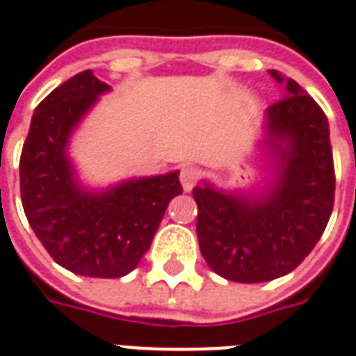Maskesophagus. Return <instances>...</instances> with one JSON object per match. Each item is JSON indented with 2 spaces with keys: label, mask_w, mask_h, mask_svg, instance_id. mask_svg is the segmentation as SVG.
Instances as JSON below:
<instances>
[{
  "label": "esophagus",
  "mask_w": 356,
  "mask_h": 356,
  "mask_svg": "<svg viewBox=\"0 0 356 356\" xmlns=\"http://www.w3.org/2000/svg\"><path fill=\"white\" fill-rule=\"evenodd\" d=\"M197 180H199V172H197L195 167H184L180 170V181H181V188L186 189V191H191V189L195 188Z\"/></svg>",
  "instance_id": "obj_1"
}]
</instances>
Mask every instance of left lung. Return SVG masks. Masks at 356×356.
<instances>
[{"mask_svg": "<svg viewBox=\"0 0 356 356\" xmlns=\"http://www.w3.org/2000/svg\"><path fill=\"white\" fill-rule=\"evenodd\" d=\"M269 75L282 98L267 108V144L279 161L266 195L193 188L197 237L212 271L235 282H266L294 271L315 248L334 209L336 175L328 119L290 77Z\"/></svg>", "mask_w": 356, "mask_h": 356, "instance_id": "1", "label": "left lung"}]
</instances>
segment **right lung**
<instances>
[{
  "label": "right lung",
  "mask_w": 356,
  "mask_h": 356,
  "mask_svg": "<svg viewBox=\"0 0 356 356\" xmlns=\"http://www.w3.org/2000/svg\"><path fill=\"white\" fill-rule=\"evenodd\" d=\"M106 90L110 85L85 70L41 100L20 155V197L35 237L58 266L83 277L119 279L147 252L181 186L178 172L123 181L100 193L77 184L70 134Z\"/></svg>",
  "instance_id": "1"
}]
</instances>
